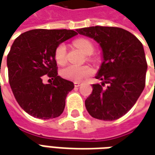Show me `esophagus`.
<instances>
[{
  "instance_id": "34e87169",
  "label": "esophagus",
  "mask_w": 155,
  "mask_h": 155,
  "mask_svg": "<svg viewBox=\"0 0 155 155\" xmlns=\"http://www.w3.org/2000/svg\"><path fill=\"white\" fill-rule=\"evenodd\" d=\"M81 84H82V83H81V82H74V86L75 87H79V86H81Z\"/></svg>"
}]
</instances>
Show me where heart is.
<instances>
[{
  "label": "heart",
  "instance_id": "1",
  "mask_svg": "<svg viewBox=\"0 0 155 155\" xmlns=\"http://www.w3.org/2000/svg\"><path fill=\"white\" fill-rule=\"evenodd\" d=\"M74 45L80 49L84 54H91L94 51V46L87 39H77L74 41ZM54 60L59 64H64L66 61V46L61 43L55 48L54 53ZM93 74V70L89 65H75L69 64L61 71V76L68 81H83L88 76Z\"/></svg>",
  "mask_w": 155,
  "mask_h": 155
}]
</instances>
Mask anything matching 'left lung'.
<instances>
[{
    "mask_svg": "<svg viewBox=\"0 0 155 155\" xmlns=\"http://www.w3.org/2000/svg\"><path fill=\"white\" fill-rule=\"evenodd\" d=\"M76 31L94 39L103 57L95 75L102 82L92 84V93L84 102L86 110L98 120H118L133 107L145 86L147 62L143 45L119 27L91 26Z\"/></svg>",
    "mask_w": 155,
    "mask_h": 155,
    "instance_id": "8db88e82",
    "label": "left lung"
}]
</instances>
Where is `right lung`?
Here are the masks:
<instances>
[{"instance_id":"right-lung-1","label":"right lung","mask_w":155,"mask_h":155,"mask_svg":"<svg viewBox=\"0 0 155 155\" xmlns=\"http://www.w3.org/2000/svg\"><path fill=\"white\" fill-rule=\"evenodd\" d=\"M77 35L72 30H31L20 35L7 55L9 83L20 106L31 116H60L74 83L58 75L54 53L58 45ZM45 77L52 80L44 84Z\"/></svg>"}]
</instances>
